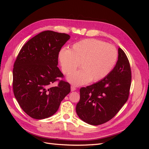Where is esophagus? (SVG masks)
I'll return each instance as SVG.
<instances>
[{
	"mask_svg": "<svg viewBox=\"0 0 149 149\" xmlns=\"http://www.w3.org/2000/svg\"><path fill=\"white\" fill-rule=\"evenodd\" d=\"M76 89V88L74 86L72 85L71 86V91H74Z\"/></svg>",
	"mask_w": 149,
	"mask_h": 149,
	"instance_id": "34e87169",
	"label": "esophagus"
}]
</instances>
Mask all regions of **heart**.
I'll list each match as a JSON object with an SVG mask.
<instances>
[{"mask_svg": "<svg viewBox=\"0 0 149 149\" xmlns=\"http://www.w3.org/2000/svg\"><path fill=\"white\" fill-rule=\"evenodd\" d=\"M118 53L113 45L101 40L88 38L72 45L70 49L63 48L58 58L66 74L81 69L68 76L69 82L76 86L89 81H99L109 74L118 60Z\"/></svg>", "mask_w": 149, "mask_h": 149, "instance_id": "heart-1", "label": "heart"}]
</instances>
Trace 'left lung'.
<instances>
[{
    "label": "left lung",
    "mask_w": 149,
    "mask_h": 149,
    "mask_svg": "<svg viewBox=\"0 0 149 149\" xmlns=\"http://www.w3.org/2000/svg\"><path fill=\"white\" fill-rule=\"evenodd\" d=\"M131 78L128 58L119 48L118 60L111 73L97 83L80 89L76 107L79 118L93 125L113 118L128 100Z\"/></svg>",
    "instance_id": "8db88e82"
}]
</instances>
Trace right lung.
Masks as SVG:
<instances>
[{"instance_id":"right-lung-1","label":"right lung","mask_w":149,"mask_h":149,"mask_svg":"<svg viewBox=\"0 0 149 149\" xmlns=\"http://www.w3.org/2000/svg\"><path fill=\"white\" fill-rule=\"evenodd\" d=\"M70 38L66 33L47 30L29 40L20 49L13 69V90L26 114L35 119L53 116L70 93V84L58 68V54Z\"/></svg>"}]
</instances>
